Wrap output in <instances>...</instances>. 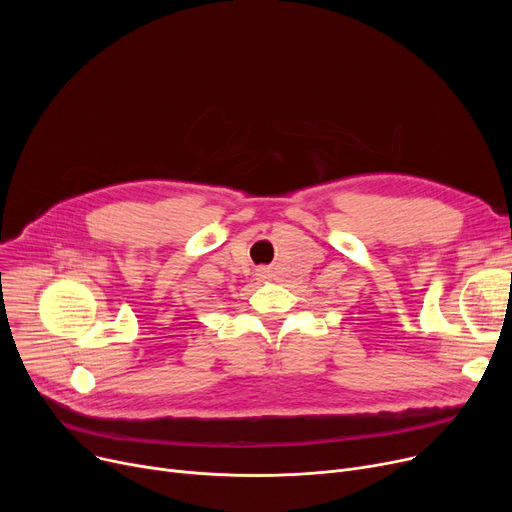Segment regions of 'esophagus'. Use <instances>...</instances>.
I'll use <instances>...</instances> for the list:
<instances>
[{"mask_svg":"<svg viewBox=\"0 0 512 512\" xmlns=\"http://www.w3.org/2000/svg\"><path fill=\"white\" fill-rule=\"evenodd\" d=\"M267 276H270V272H267L265 267H259V270H257V278H259V280H265Z\"/></svg>","mask_w":512,"mask_h":512,"instance_id":"obj_1","label":"esophagus"}]
</instances>
